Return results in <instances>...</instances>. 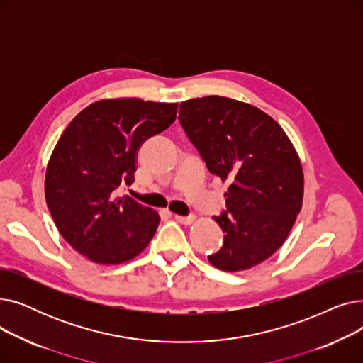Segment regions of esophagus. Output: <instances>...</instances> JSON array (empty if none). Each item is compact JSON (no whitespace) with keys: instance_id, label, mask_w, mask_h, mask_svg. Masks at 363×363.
<instances>
[{"instance_id":"34e87169","label":"esophagus","mask_w":363,"mask_h":363,"mask_svg":"<svg viewBox=\"0 0 363 363\" xmlns=\"http://www.w3.org/2000/svg\"><path fill=\"white\" fill-rule=\"evenodd\" d=\"M175 220L179 222V223H184V225H189L193 223L196 220V216H179V215H174Z\"/></svg>"}]
</instances>
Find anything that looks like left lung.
I'll list each match as a JSON object with an SVG mask.
<instances>
[{"instance_id":"1","label":"left lung","mask_w":363,"mask_h":363,"mask_svg":"<svg viewBox=\"0 0 363 363\" xmlns=\"http://www.w3.org/2000/svg\"><path fill=\"white\" fill-rule=\"evenodd\" d=\"M178 119L208 172L230 185L226 211L213 216L223 245L208 262L226 272L250 269L279 249L300 212L297 152L269 114L233 99L186 100Z\"/></svg>"}]
</instances>
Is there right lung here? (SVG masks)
I'll list each match as a JSON object with an SVG mask.
<instances>
[{
  "instance_id": "obj_1",
  "label": "right lung",
  "mask_w": 363,
  "mask_h": 363,
  "mask_svg": "<svg viewBox=\"0 0 363 363\" xmlns=\"http://www.w3.org/2000/svg\"><path fill=\"white\" fill-rule=\"evenodd\" d=\"M177 110V103L101 100L84 108L57 141L45 174L47 206L63 238L91 262H128L155 237L159 215L113 191L135 181L141 144L174 123Z\"/></svg>"
}]
</instances>
